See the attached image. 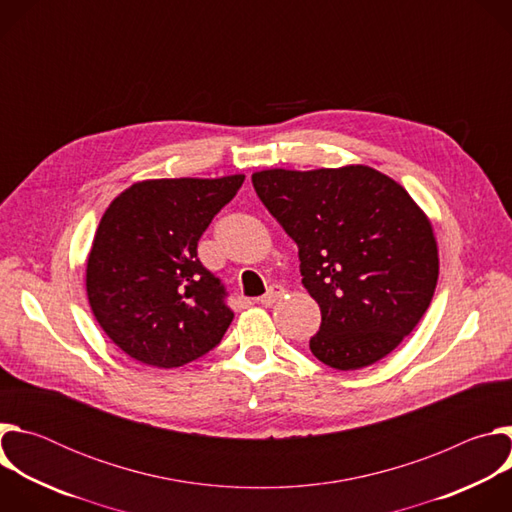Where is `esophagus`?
I'll list each match as a JSON object with an SVG mask.
<instances>
[{
    "label": "esophagus",
    "mask_w": 512,
    "mask_h": 512,
    "mask_svg": "<svg viewBox=\"0 0 512 512\" xmlns=\"http://www.w3.org/2000/svg\"><path fill=\"white\" fill-rule=\"evenodd\" d=\"M283 294H285V289H283L281 285L273 283V285H269V287H267V291H265V294L259 298V302H261L263 306H271V304H275Z\"/></svg>",
    "instance_id": "1"
}]
</instances>
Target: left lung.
Segmentation results:
<instances>
[{
    "mask_svg": "<svg viewBox=\"0 0 512 512\" xmlns=\"http://www.w3.org/2000/svg\"><path fill=\"white\" fill-rule=\"evenodd\" d=\"M251 180L296 241L302 283L320 306L312 354L356 371L395 350L429 308L440 275L431 223L409 192L362 164L271 168Z\"/></svg>",
    "mask_w": 512,
    "mask_h": 512,
    "instance_id": "1",
    "label": "left lung"
}]
</instances>
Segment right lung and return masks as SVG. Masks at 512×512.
<instances>
[{
    "label": "right lung",
    "mask_w": 512,
    "mask_h": 512,
    "mask_svg": "<svg viewBox=\"0 0 512 512\" xmlns=\"http://www.w3.org/2000/svg\"><path fill=\"white\" fill-rule=\"evenodd\" d=\"M243 174L135 182L105 210L87 259V296L103 332L131 358L174 369L212 350L233 322L198 239Z\"/></svg>",
    "instance_id": "1"
}]
</instances>
